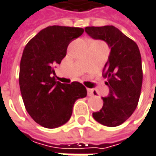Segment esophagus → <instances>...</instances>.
<instances>
[{"mask_svg": "<svg viewBox=\"0 0 156 156\" xmlns=\"http://www.w3.org/2000/svg\"><path fill=\"white\" fill-rule=\"evenodd\" d=\"M87 94H88V96H92V95H94V90H93V89H90V88H87Z\"/></svg>", "mask_w": 156, "mask_h": 156, "instance_id": "obj_1", "label": "esophagus"}]
</instances>
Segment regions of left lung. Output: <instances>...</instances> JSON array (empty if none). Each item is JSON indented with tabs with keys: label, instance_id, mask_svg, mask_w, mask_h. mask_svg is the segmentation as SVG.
<instances>
[{
	"label": "left lung",
	"instance_id": "1",
	"mask_svg": "<svg viewBox=\"0 0 156 156\" xmlns=\"http://www.w3.org/2000/svg\"><path fill=\"white\" fill-rule=\"evenodd\" d=\"M94 39L105 41L111 48L104 77L110 94L104 105L93 112L94 119L107 127H116L128 120L137 106L143 80L141 55L137 44L113 26L87 27Z\"/></svg>",
	"mask_w": 156,
	"mask_h": 156
}]
</instances>
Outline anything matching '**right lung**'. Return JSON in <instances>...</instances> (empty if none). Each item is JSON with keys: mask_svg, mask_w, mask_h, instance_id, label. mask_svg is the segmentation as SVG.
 <instances>
[{"mask_svg": "<svg viewBox=\"0 0 156 156\" xmlns=\"http://www.w3.org/2000/svg\"><path fill=\"white\" fill-rule=\"evenodd\" d=\"M84 32L81 27L51 26L41 30L25 46L20 68V87L27 112L39 125L54 129L70 119L74 103L87 96L79 82L62 84L52 76L69 44Z\"/></svg>", "mask_w": 156, "mask_h": 156, "instance_id": "right-lung-1", "label": "right lung"}]
</instances>
